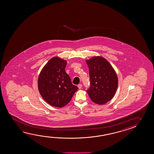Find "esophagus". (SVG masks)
Listing matches in <instances>:
<instances>
[{
	"label": "esophagus",
	"mask_w": 154,
	"mask_h": 154,
	"mask_svg": "<svg viewBox=\"0 0 154 154\" xmlns=\"http://www.w3.org/2000/svg\"><path fill=\"white\" fill-rule=\"evenodd\" d=\"M82 85L81 84H79L78 85V88L79 89H81L82 88Z\"/></svg>",
	"instance_id": "esophagus-1"
}]
</instances>
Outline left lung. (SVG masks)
I'll return each instance as SVG.
<instances>
[{
  "instance_id": "obj_1",
  "label": "left lung",
  "mask_w": 154,
  "mask_h": 154,
  "mask_svg": "<svg viewBox=\"0 0 154 154\" xmlns=\"http://www.w3.org/2000/svg\"><path fill=\"white\" fill-rule=\"evenodd\" d=\"M86 63L88 66L90 79V87L87 92L92 101L97 104H104L112 99L116 91V74L103 57H92Z\"/></svg>"
}]
</instances>
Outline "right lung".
<instances>
[{"mask_svg":"<svg viewBox=\"0 0 154 154\" xmlns=\"http://www.w3.org/2000/svg\"><path fill=\"white\" fill-rule=\"evenodd\" d=\"M66 61L53 57L42 68L39 76V92L43 99L54 107L65 106L78 89L66 73Z\"/></svg>","mask_w":154,"mask_h":154,"instance_id":"add662e5","label":"right lung"}]
</instances>
